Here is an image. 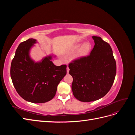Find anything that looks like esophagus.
Returning a JSON list of instances; mask_svg holds the SVG:
<instances>
[{"mask_svg": "<svg viewBox=\"0 0 135 135\" xmlns=\"http://www.w3.org/2000/svg\"><path fill=\"white\" fill-rule=\"evenodd\" d=\"M69 70H70V69H69L68 66H67V73H68V74L69 73Z\"/></svg>", "mask_w": 135, "mask_h": 135, "instance_id": "1", "label": "esophagus"}]
</instances>
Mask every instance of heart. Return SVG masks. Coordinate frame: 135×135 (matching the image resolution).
<instances>
[{
	"instance_id": "obj_1",
	"label": "heart",
	"mask_w": 135,
	"mask_h": 135,
	"mask_svg": "<svg viewBox=\"0 0 135 135\" xmlns=\"http://www.w3.org/2000/svg\"><path fill=\"white\" fill-rule=\"evenodd\" d=\"M78 52V55L79 56H87L89 52L91 51V45L88 42L84 43L82 46L81 44H75L73 47V50H79Z\"/></svg>"
}]
</instances>
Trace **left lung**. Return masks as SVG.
Returning a JSON list of instances; mask_svg holds the SVG:
<instances>
[{
    "label": "left lung",
    "mask_w": 135,
    "mask_h": 135,
    "mask_svg": "<svg viewBox=\"0 0 135 135\" xmlns=\"http://www.w3.org/2000/svg\"><path fill=\"white\" fill-rule=\"evenodd\" d=\"M92 38L95 46L90 55L69 65V74L73 78V95L82 102L96 101L105 96L116 75V62L109 44L99 36Z\"/></svg>",
    "instance_id": "1"
}]
</instances>
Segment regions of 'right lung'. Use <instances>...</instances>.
Listing matches in <instances>:
<instances>
[{"label":"right lung","mask_w":135,"mask_h":135,"mask_svg":"<svg viewBox=\"0 0 135 135\" xmlns=\"http://www.w3.org/2000/svg\"><path fill=\"white\" fill-rule=\"evenodd\" d=\"M37 43L28 39L19 44L11 66V77L18 95L32 103H44L51 100L57 87L66 74V65L56 66L53 55L35 62L30 56L31 48ZM55 57V56H54Z\"/></svg>","instance_id":"1"}]
</instances>
